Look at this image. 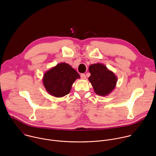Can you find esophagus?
I'll return each mask as SVG.
<instances>
[{
  "mask_svg": "<svg viewBox=\"0 0 156 156\" xmlns=\"http://www.w3.org/2000/svg\"><path fill=\"white\" fill-rule=\"evenodd\" d=\"M80 76H81V78L82 80H85V79L86 78V75H85V74H84V73L81 74V75H80Z\"/></svg>",
  "mask_w": 156,
  "mask_h": 156,
  "instance_id": "1",
  "label": "esophagus"
}]
</instances>
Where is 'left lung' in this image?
Returning <instances> with one entry per match:
<instances>
[{
    "label": "left lung",
    "mask_w": 156,
    "mask_h": 156,
    "mask_svg": "<svg viewBox=\"0 0 156 156\" xmlns=\"http://www.w3.org/2000/svg\"><path fill=\"white\" fill-rule=\"evenodd\" d=\"M89 72L91 76L88 80L98 95L105 96L112 92L118 80L113 72L109 70L105 65L100 63L91 65L89 66Z\"/></svg>",
    "instance_id": "1"
}]
</instances>
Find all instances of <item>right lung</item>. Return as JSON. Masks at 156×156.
Returning a JSON list of instances; mask_svg holds the SVG:
<instances>
[{
	"label": "right lung",
	"instance_id": "add662e5",
	"mask_svg": "<svg viewBox=\"0 0 156 156\" xmlns=\"http://www.w3.org/2000/svg\"><path fill=\"white\" fill-rule=\"evenodd\" d=\"M80 78V75L70 65L60 63L44 74L42 83L49 94L62 98L70 92L73 83Z\"/></svg>",
	"mask_w": 156,
	"mask_h": 156
}]
</instances>
